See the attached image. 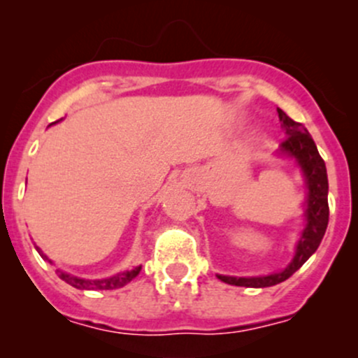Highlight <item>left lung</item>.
Segmentation results:
<instances>
[{
    "label": "left lung",
    "instance_id": "8db88e82",
    "mask_svg": "<svg viewBox=\"0 0 358 358\" xmlns=\"http://www.w3.org/2000/svg\"><path fill=\"white\" fill-rule=\"evenodd\" d=\"M279 112L280 126L287 138L280 143L279 154L280 157L292 159L296 162L301 175L305 178L306 185V199H305V227H303L299 239L296 243L294 256L289 265L280 272L268 273V275H256V277H234L222 275L218 273V279L230 286H243V287H270L275 284L284 282L289 279L296 270L303 266V263L317 251L320 246L324 234H326L327 222H329V204H327V192H329V183H327L326 162L320 157L317 150L315 142L310 136L308 129L299 122L292 121L289 115L284 110Z\"/></svg>",
    "mask_w": 358,
    "mask_h": 358
}]
</instances>
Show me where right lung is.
<instances>
[{
    "label": "right lung",
    "instance_id": "add662e5",
    "mask_svg": "<svg viewBox=\"0 0 358 358\" xmlns=\"http://www.w3.org/2000/svg\"><path fill=\"white\" fill-rule=\"evenodd\" d=\"M34 248L43 259H46L50 265H55V263H53L52 259H50L48 256L41 251V248L36 246V244H34ZM140 270H142V265L133 266L131 270H124V272H119V273H115V275L106 277V279H85V277L74 275V273H69V272H66V270L57 268V275H59L62 280H66L69 286L76 287V289L107 291V289H119V287H122V286H126L128 282H131V280L138 275Z\"/></svg>",
    "mask_w": 358,
    "mask_h": 358
}]
</instances>
